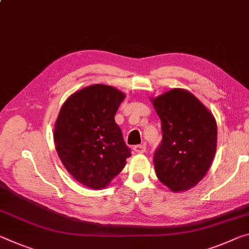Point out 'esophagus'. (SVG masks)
<instances>
[{
	"instance_id": "34e87169",
	"label": "esophagus",
	"mask_w": 249,
	"mask_h": 249,
	"mask_svg": "<svg viewBox=\"0 0 249 249\" xmlns=\"http://www.w3.org/2000/svg\"><path fill=\"white\" fill-rule=\"evenodd\" d=\"M134 152L136 153H145L146 152V145L145 144H140L134 146Z\"/></svg>"
}]
</instances>
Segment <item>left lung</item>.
I'll use <instances>...</instances> for the list:
<instances>
[{
	"label": "left lung",
	"instance_id": "8db88e82",
	"mask_svg": "<svg viewBox=\"0 0 249 249\" xmlns=\"http://www.w3.org/2000/svg\"><path fill=\"white\" fill-rule=\"evenodd\" d=\"M153 105L163 135L154 153L156 176L173 192L186 191L212 165L217 142L215 118L192 93L179 89L154 98Z\"/></svg>",
	"mask_w": 249,
	"mask_h": 249
}]
</instances>
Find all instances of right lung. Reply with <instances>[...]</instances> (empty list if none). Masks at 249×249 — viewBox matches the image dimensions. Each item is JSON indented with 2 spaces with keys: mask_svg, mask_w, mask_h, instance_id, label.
<instances>
[{
  "mask_svg": "<svg viewBox=\"0 0 249 249\" xmlns=\"http://www.w3.org/2000/svg\"><path fill=\"white\" fill-rule=\"evenodd\" d=\"M124 98L112 86L90 85L71 95L58 114L55 147L68 172L86 187L104 188L132 156L114 120Z\"/></svg>",
  "mask_w": 249,
  "mask_h": 249,
  "instance_id": "add662e5",
  "label": "right lung"
}]
</instances>
